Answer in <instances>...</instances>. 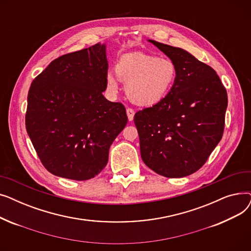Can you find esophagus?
Wrapping results in <instances>:
<instances>
[{
  "label": "esophagus",
  "mask_w": 251,
  "mask_h": 251,
  "mask_svg": "<svg viewBox=\"0 0 251 251\" xmlns=\"http://www.w3.org/2000/svg\"><path fill=\"white\" fill-rule=\"evenodd\" d=\"M126 113H127V116H128V120L129 121H132L133 120V118H134V111L132 110V109H130V108H128L127 110H126Z\"/></svg>",
  "instance_id": "1"
}]
</instances>
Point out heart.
<instances>
[{
  "mask_svg": "<svg viewBox=\"0 0 251 251\" xmlns=\"http://www.w3.org/2000/svg\"><path fill=\"white\" fill-rule=\"evenodd\" d=\"M177 76L175 63L167 57L132 52L119 59L116 73L107 74V86L116 94L119 79L126 83L128 99L138 105H152L166 98Z\"/></svg>",
  "mask_w": 251,
  "mask_h": 251,
  "instance_id": "b5f03b06",
  "label": "heart"
}]
</instances>
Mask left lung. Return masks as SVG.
Instances as JSON below:
<instances>
[{"label":"left lung","mask_w":251,"mask_h":251,"mask_svg":"<svg viewBox=\"0 0 251 251\" xmlns=\"http://www.w3.org/2000/svg\"><path fill=\"white\" fill-rule=\"evenodd\" d=\"M149 42L175 63L177 76L164 100L134 116L141 159L156 174L185 177L204 165L222 139L227 91L216 71L187 50Z\"/></svg>","instance_id":"1"}]
</instances>
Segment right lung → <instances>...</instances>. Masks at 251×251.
Returning a JSON list of instances; mask_svg holds the SVG:
<instances>
[{
	"label": "right lung",
	"mask_w": 251,
	"mask_h": 251,
	"mask_svg": "<svg viewBox=\"0 0 251 251\" xmlns=\"http://www.w3.org/2000/svg\"><path fill=\"white\" fill-rule=\"evenodd\" d=\"M105 45L66 54L35 77L25 125L34 150L52 175L83 181L101 172L111 144L127 124L125 107L102 96Z\"/></svg>",
	"instance_id": "add662e5"
}]
</instances>
